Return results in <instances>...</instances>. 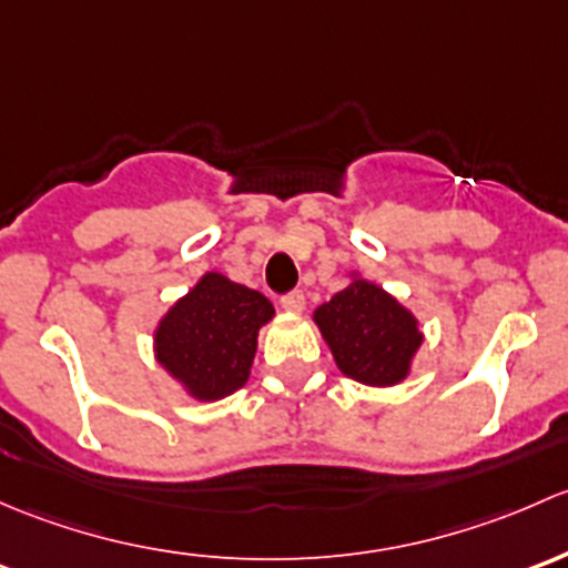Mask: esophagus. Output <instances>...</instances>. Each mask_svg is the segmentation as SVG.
I'll use <instances>...</instances> for the list:
<instances>
[{
  "instance_id": "34e87169",
  "label": "esophagus",
  "mask_w": 568,
  "mask_h": 568,
  "mask_svg": "<svg viewBox=\"0 0 568 568\" xmlns=\"http://www.w3.org/2000/svg\"><path fill=\"white\" fill-rule=\"evenodd\" d=\"M282 306L286 312H303V306H306V295H303V290H292L282 295Z\"/></svg>"
}]
</instances>
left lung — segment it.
<instances>
[{"mask_svg":"<svg viewBox=\"0 0 568 568\" xmlns=\"http://www.w3.org/2000/svg\"><path fill=\"white\" fill-rule=\"evenodd\" d=\"M338 369L366 385L405 379L420 347L415 317L377 284L353 282L314 312Z\"/></svg>","mask_w":568,"mask_h":568,"instance_id":"1","label":"left lung"}]
</instances>
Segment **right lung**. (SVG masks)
Here are the masks:
<instances>
[{
    "label": "right lung",
    "instance_id": "obj_1",
    "mask_svg": "<svg viewBox=\"0 0 568 568\" xmlns=\"http://www.w3.org/2000/svg\"><path fill=\"white\" fill-rule=\"evenodd\" d=\"M273 317L265 295L207 273L155 333L158 361L196 399H221L248 379L256 333Z\"/></svg>",
    "mask_w": 568,
    "mask_h": 568
}]
</instances>
